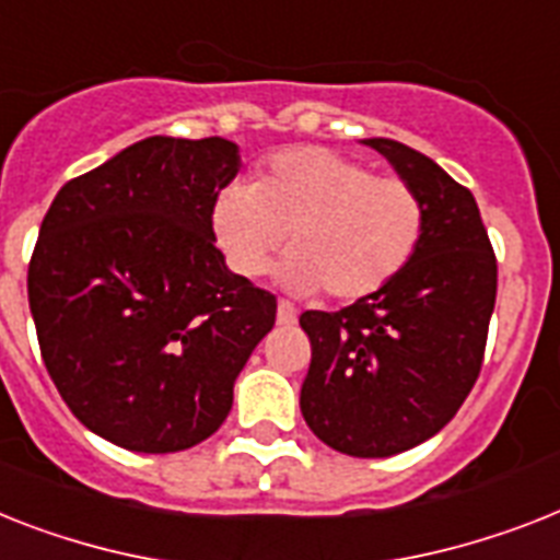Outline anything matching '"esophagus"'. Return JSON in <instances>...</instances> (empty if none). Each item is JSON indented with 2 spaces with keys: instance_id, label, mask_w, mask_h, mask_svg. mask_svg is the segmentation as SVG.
I'll return each mask as SVG.
<instances>
[{
  "instance_id": "esophagus-1",
  "label": "esophagus",
  "mask_w": 560,
  "mask_h": 560,
  "mask_svg": "<svg viewBox=\"0 0 560 560\" xmlns=\"http://www.w3.org/2000/svg\"><path fill=\"white\" fill-rule=\"evenodd\" d=\"M294 320H298V308L291 306V303H285V300H280V303H277V323H280V326H294Z\"/></svg>"
}]
</instances>
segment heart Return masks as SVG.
<instances>
[{"label": "heart", "instance_id": "obj_1", "mask_svg": "<svg viewBox=\"0 0 560 560\" xmlns=\"http://www.w3.org/2000/svg\"><path fill=\"white\" fill-rule=\"evenodd\" d=\"M211 225L237 275L260 277L285 243V289H326L349 303L381 291L409 266L427 214L409 183L374 177L369 165L312 145L277 154L254 186H225Z\"/></svg>", "mask_w": 560, "mask_h": 560}]
</instances>
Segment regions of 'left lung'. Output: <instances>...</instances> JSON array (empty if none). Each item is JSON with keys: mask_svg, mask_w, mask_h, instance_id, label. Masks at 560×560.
Masks as SVG:
<instances>
[{"mask_svg": "<svg viewBox=\"0 0 560 560\" xmlns=\"http://www.w3.org/2000/svg\"><path fill=\"white\" fill-rule=\"evenodd\" d=\"M423 202V237L400 275L340 312H303L312 366L300 412L326 446L389 457L438 435L478 381L498 266L472 191L404 142L360 140Z\"/></svg>", "mask_w": 560, "mask_h": 560, "instance_id": "obj_1", "label": "left lung"}]
</instances>
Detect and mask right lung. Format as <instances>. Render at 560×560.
Returning <instances> with one entry per match:
<instances>
[{
  "label": "right lung",
  "mask_w": 560,
  "mask_h": 560,
  "mask_svg": "<svg viewBox=\"0 0 560 560\" xmlns=\"http://www.w3.org/2000/svg\"><path fill=\"white\" fill-rule=\"evenodd\" d=\"M240 165L223 137H148L65 183L42 220L27 269L42 360L82 427L122 450L214 435L275 326V294L214 246V200Z\"/></svg>",
  "instance_id": "1"
}]
</instances>
